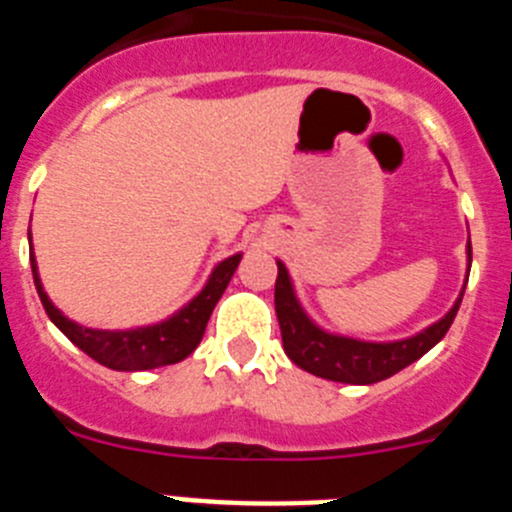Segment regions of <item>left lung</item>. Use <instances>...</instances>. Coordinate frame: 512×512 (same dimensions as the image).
<instances>
[{
    "instance_id": "left-lung-1",
    "label": "left lung",
    "mask_w": 512,
    "mask_h": 512,
    "mask_svg": "<svg viewBox=\"0 0 512 512\" xmlns=\"http://www.w3.org/2000/svg\"><path fill=\"white\" fill-rule=\"evenodd\" d=\"M467 253L469 261H472V243L467 246ZM277 266L279 274L277 284H274V307H277V320L279 328H282L284 354L300 369L315 374V377L330 379V382L374 384L402 372L405 366L428 354L446 336V330L451 328L456 312H459L461 297H464V292H461L449 315L433 323L431 328H425L418 336L395 343H366L356 341V338L330 336V333L320 330L302 312L282 261H277Z\"/></svg>"
}]
</instances>
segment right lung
Listing matches in <instances>:
<instances>
[{
  "mask_svg": "<svg viewBox=\"0 0 512 512\" xmlns=\"http://www.w3.org/2000/svg\"><path fill=\"white\" fill-rule=\"evenodd\" d=\"M238 261H241V253H235L223 264H217L210 282L205 284L200 295L164 323L135 330H94L76 325L74 320H69L53 307V302L43 292V284H40L35 256L30 253L35 289H38V297L43 302L45 312H48V318L58 325V330L74 346H79L84 354L92 356L94 361H99L107 369H115V372H143V369H156V366L176 364V361L187 359L194 348L200 346L207 320H210L217 300L223 297L230 277L238 269Z\"/></svg>",
  "mask_w": 512,
  "mask_h": 512,
  "instance_id": "add662e5",
  "label": "right lung"
}]
</instances>
